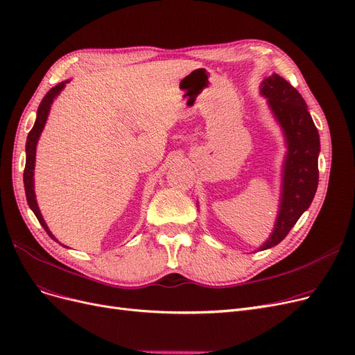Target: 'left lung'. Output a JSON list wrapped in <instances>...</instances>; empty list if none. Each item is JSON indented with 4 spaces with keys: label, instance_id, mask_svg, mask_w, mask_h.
I'll return each instance as SVG.
<instances>
[{
    "label": "left lung",
    "instance_id": "1",
    "mask_svg": "<svg viewBox=\"0 0 355 355\" xmlns=\"http://www.w3.org/2000/svg\"><path fill=\"white\" fill-rule=\"evenodd\" d=\"M261 94L268 100L270 109L283 129L287 145L279 214L272 234L259 248V251H264L280 243L303 211L309 209L319 181L320 142L303 97L283 76L272 73L266 78L261 84Z\"/></svg>",
    "mask_w": 355,
    "mask_h": 355
}]
</instances>
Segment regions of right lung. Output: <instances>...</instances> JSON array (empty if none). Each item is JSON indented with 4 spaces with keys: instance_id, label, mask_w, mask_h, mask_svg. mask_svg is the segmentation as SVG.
<instances>
[{
    "instance_id": "add662e5",
    "label": "right lung",
    "mask_w": 355,
    "mask_h": 355,
    "mask_svg": "<svg viewBox=\"0 0 355 355\" xmlns=\"http://www.w3.org/2000/svg\"><path fill=\"white\" fill-rule=\"evenodd\" d=\"M67 83L69 81H64V83H59L58 85H55L53 88H51L48 91V94H46L39 105L37 109V116H36V121H35V126L33 129L28 132L27 135V141H26V166H24V174H23V181H24V190H26V198H27V203L28 207L33 210V213L36 214L37 220L40 222V225L43 226V229L46 230V234H48L53 241H56V238L52 235V232L49 230L48 225H46L43 216L39 210L37 202H36V194H35V161H36V145L37 141L40 137V133L44 128V123L48 120V114L51 110V105L53 103V98L59 94L60 91L64 89V87L67 85ZM58 242V241H56ZM62 245V243H60Z\"/></svg>"
}]
</instances>
